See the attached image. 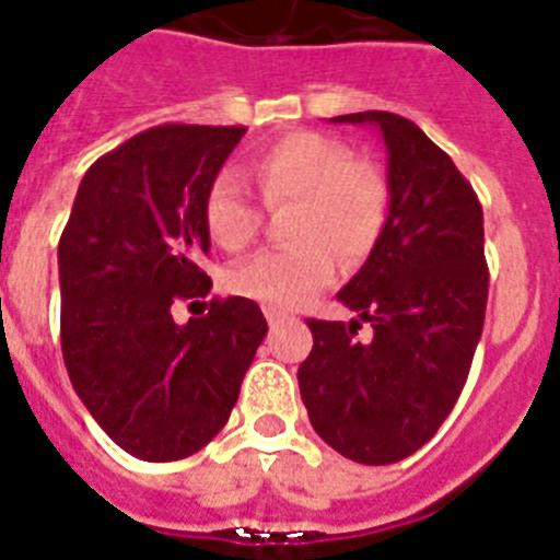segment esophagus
<instances>
[{"instance_id": "obj_1", "label": "esophagus", "mask_w": 560, "mask_h": 560, "mask_svg": "<svg viewBox=\"0 0 560 560\" xmlns=\"http://www.w3.org/2000/svg\"><path fill=\"white\" fill-rule=\"evenodd\" d=\"M266 319H269L271 328H277V326H280V323H283V317H280V314H277V312H271V308H266Z\"/></svg>"}]
</instances>
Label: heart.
I'll list each match as a JSON object with an SVG mask.
<instances>
[{
	"label": "heart",
	"mask_w": 560,
	"mask_h": 560,
	"mask_svg": "<svg viewBox=\"0 0 560 560\" xmlns=\"http://www.w3.org/2000/svg\"><path fill=\"white\" fill-rule=\"evenodd\" d=\"M266 207L291 203L289 248H275L226 271V289L271 312H294L337 271L374 252L388 221V180L371 161L351 158L339 141L298 130L271 141L252 161ZM203 226L214 246L241 252L260 232V212L234 175H221L203 200Z\"/></svg>",
	"instance_id": "heart-1"
}]
</instances>
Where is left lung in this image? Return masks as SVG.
I'll return each mask as SVG.
<instances>
[{
    "label": "left lung",
    "mask_w": 560,
    "mask_h": 560,
    "mask_svg": "<svg viewBox=\"0 0 560 560\" xmlns=\"http://www.w3.org/2000/svg\"><path fill=\"white\" fill-rule=\"evenodd\" d=\"M331 121L374 124L388 147V221L337 294L375 337L352 339L359 319H308L300 396L334 451L394 465L436 436L470 374L490 285L485 214L451 155L413 121L382 109Z\"/></svg>",
    "instance_id": "8db88e82"
}]
</instances>
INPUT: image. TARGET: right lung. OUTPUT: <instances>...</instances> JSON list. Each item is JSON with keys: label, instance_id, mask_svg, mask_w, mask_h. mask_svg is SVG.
I'll use <instances>...</instances> for the list:
<instances>
[{"label": "right lung", "instance_id": "right-lung-1", "mask_svg": "<svg viewBox=\"0 0 560 560\" xmlns=\"http://www.w3.org/2000/svg\"><path fill=\"white\" fill-rule=\"evenodd\" d=\"M246 127L161 124L84 172L59 241L61 353L118 447L143 462L198 453L229 422L269 326L246 298L209 300L186 326L175 300L212 280L203 200Z\"/></svg>", "mask_w": 560, "mask_h": 560}]
</instances>
